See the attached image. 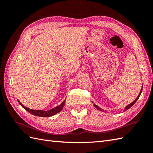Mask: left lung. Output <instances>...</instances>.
I'll list each match as a JSON object with an SVG mask.
<instances>
[{
  "label": "left lung",
  "mask_w": 153,
  "mask_h": 153,
  "mask_svg": "<svg viewBox=\"0 0 153 153\" xmlns=\"http://www.w3.org/2000/svg\"><path fill=\"white\" fill-rule=\"evenodd\" d=\"M142 89H143V87H142V88H141V90L140 93H139V95L137 96V98H136V99L134 100V102H132L131 104H129V105H128V106H127L126 107V108H125V111H126V110H128L129 108H131V107L133 105H134V104L136 102V101H137V100H138V99L139 98V97H140L141 94V92H142ZM94 106H95V108H96L97 109H98L99 110H101V111H103V110H102V109H101V108H99V107L98 106H97L96 105H94Z\"/></svg>",
  "instance_id": "obj_1"
}]
</instances>
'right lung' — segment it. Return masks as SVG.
<instances>
[{
  "instance_id": "1",
  "label": "right lung",
  "mask_w": 153,
  "mask_h": 153,
  "mask_svg": "<svg viewBox=\"0 0 153 153\" xmlns=\"http://www.w3.org/2000/svg\"><path fill=\"white\" fill-rule=\"evenodd\" d=\"M18 101L19 103V105H20L23 108H24L25 110H26L27 112L31 113V114L37 116H41V117H49V116H52L54 114H56L60 112L61 110H62L63 107L64 106L65 101H66V99H65L64 101L63 102H62L59 106L54 107V108H52L49 110H47V111H44V110H31L27 108V107L24 106V105H22V104L19 102V100H18Z\"/></svg>"
}]
</instances>
